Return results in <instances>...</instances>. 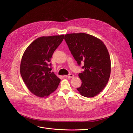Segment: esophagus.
<instances>
[{
	"mask_svg": "<svg viewBox=\"0 0 133 133\" xmlns=\"http://www.w3.org/2000/svg\"><path fill=\"white\" fill-rule=\"evenodd\" d=\"M65 77H67L68 78H73V76H74V75L73 74H69V75H65L64 76Z\"/></svg>",
	"mask_w": 133,
	"mask_h": 133,
	"instance_id": "obj_1",
	"label": "esophagus"
}]
</instances>
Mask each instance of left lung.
<instances>
[{"label": "left lung", "mask_w": 133, "mask_h": 133, "mask_svg": "<svg viewBox=\"0 0 133 133\" xmlns=\"http://www.w3.org/2000/svg\"><path fill=\"white\" fill-rule=\"evenodd\" d=\"M65 40L78 65L84 62V71L79 74L82 84L76 89L85 97L98 95L106 86L111 72L106 45L99 38L84 33L67 34Z\"/></svg>", "instance_id": "obj_1"}]
</instances>
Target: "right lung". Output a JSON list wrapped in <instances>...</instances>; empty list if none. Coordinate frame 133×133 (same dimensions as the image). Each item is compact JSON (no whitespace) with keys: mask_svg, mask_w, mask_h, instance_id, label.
<instances>
[{"mask_svg":"<svg viewBox=\"0 0 133 133\" xmlns=\"http://www.w3.org/2000/svg\"><path fill=\"white\" fill-rule=\"evenodd\" d=\"M64 35L43 36L34 40L25 51L20 72L30 91L40 97H46L57 89L60 79L53 73L50 62Z\"/></svg>","mask_w":133,"mask_h":133,"instance_id":"obj_1","label":"right lung"}]
</instances>
